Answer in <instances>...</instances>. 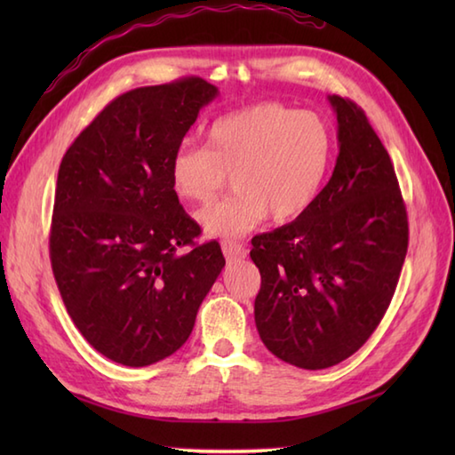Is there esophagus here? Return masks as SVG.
<instances>
[{"mask_svg":"<svg viewBox=\"0 0 455 455\" xmlns=\"http://www.w3.org/2000/svg\"><path fill=\"white\" fill-rule=\"evenodd\" d=\"M222 254L228 259V262H236V259L246 258V248L240 243H222Z\"/></svg>","mask_w":455,"mask_h":455,"instance_id":"esophagus-1","label":"esophagus"}]
</instances>
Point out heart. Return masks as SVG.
<instances>
[{
    "instance_id": "obj_1",
    "label": "heart",
    "mask_w": 455,
    "mask_h": 455,
    "mask_svg": "<svg viewBox=\"0 0 455 455\" xmlns=\"http://www.w3.org/2000/svg\"><path fill=\"white\" fill-rule=\"evenodd\" d=\"M332 148L321 115L259 103L212 121L207 147L183 142L170 162L172 188L183 201L209 203L233 173L238 191L203 209L197 220L209 236L235 238L267 212L289 220L307 211L323 188Z\"/></svg>"
}]
</instances>
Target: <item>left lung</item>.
I'll return each instance as SVG.
<instances>
[{
    "label": "left lung",
    "instance_id": "left-lung-1",
    "mask_svg": "<svg viewBox=\"0 0 455 455\" xmlns=\"http://www.w3.org/2000/svg\"><path fill=\"white\" fill-rule=\"evenodd\" d=\"M338 119L332 178L293 222L252 238L262 275L259 338L303 370L344 362L387 313L409 248L407 207L387 150L362 108L331 95Z\"/></svg>",
    "mask_w": 455,
    "mask_h": 455
}]
</instances>
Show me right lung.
<instances>
[{"label": "right lung", "instance_id": "right-lung-1", "mask_svg": "<svg viewBox=\"0 0 455 455\" xmlns=\"http://www.w3.org/2000/svg\"><path fill=\"white\" fill-rule=\"evenodd\" d=\"M189 76L115 98L60 162L51 264L76 328L109 360L142 367L189 338L225 256L180 205L170 162L217 98Z\"/></svg>", "mask_w": 455, "mask_h": 455}]
</instances>
